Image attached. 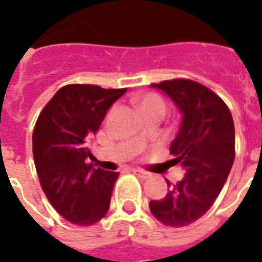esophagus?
Returning <instances> with one entry per match:
<instances>
[{"instance_id": "1", "label": "esophagus", "mask_w": 262, "mask_h": 262, "mask_svg": "<svg viewBox=\"0 0 262 262\" xmlns=\"http://www.w3.org/2000/svg\"><path fill=\"white\" fill-rule=\"evenodd\" d=\"M132 171H133V174H136L137 177H140V178H143V179H147L151 177V174H149V172L144 171V170H140V168H133Z\"/></svg>"}]
</instances>
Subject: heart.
I'll use <instances>...</instances> for the list:
<instances>
[{"instance_id": "b5f03b06", "label": "heart", "mask_w": 262, "mask_h": 262, "mask_svg": "<svg viewBox=\"0 0 262 262\" xmlns=\"http://www.w3.org/2000/svg\"><path fill=\"white\" fill-rule=\"evenodd\" d=\"M136 107L140 111V114L143 117H148V115H162L163 117L166 113V104H164L163 99L158 96L155 94H147L141 96V98L136 99ZM137 139L143 143L145 141V137L143 135L137 136Z\"/></svg>"}]
</instances>
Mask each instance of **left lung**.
Returning a JSON list of instances; mask_svg holds the SVG:
<instances>
[{"instance_id": "left-lung-1", "label": "left lung", "mask_w": 262, "mask_h": 262, "mask_svg": "<svg viewBox=\"0 0 262 262\" xmlns=\"http://www.w3.org/2000/svg\"><path fill=\"white\" fill-rule=\"evenodd\" d=\"M151 87L162 91L182 115L168 164H179L185 177L174 185L166 179L167 194L152 200L149 209L164 226L183 227L212 207L227 181L235 158L234 121L226 103L203 84L178 79Z\"/></svg>"}]
</instances>
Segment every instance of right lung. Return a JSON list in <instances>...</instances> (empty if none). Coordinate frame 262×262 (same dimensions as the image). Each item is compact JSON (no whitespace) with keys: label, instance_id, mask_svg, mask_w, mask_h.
<instances>
[{"label":"right lung","instance_id":"1","mask_svg":"<svg viewBox=\"0 0 262 262\" xmlns=\"http://www.w3.org/2000/svg\"><path fill=\"white\" fill-rule=\"evenodd\" d=\"M125 92L126 88L65 85L36 121L32 152L40 186L55 211L71 223L91 226L108 211L119 174L95 168L85 160L91 156V139Z\"/></svg>","mask_w":262,"mask_h":262}]
</instances>
